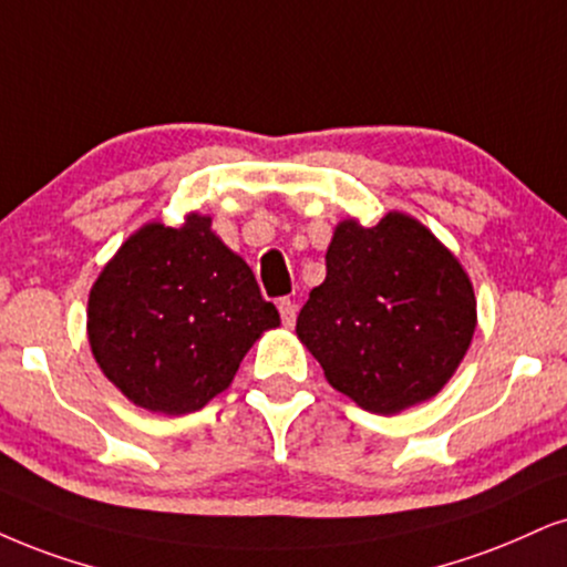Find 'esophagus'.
Returning <instances> with one entry per match:
<instances>
[{
  "label": "esophagus",
  "mask_w": 567,
  "mask_h": 567,
  "mask_svg": "<svg viewBox=\"0 0 567 567\" xmlns=\"http://www.w3.org/2000/svg\"><path fill=\"white\" fill-rule=\"evenodd\" d=\"M278 312H281L284 326H295L297 320V305L291 299H278Z\"/></svg>",
  "instance_id": "34e87169"
}]
</instances>
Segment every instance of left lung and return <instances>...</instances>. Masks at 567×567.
<instances>
[{
  "instance_id": "obj_1",
  "label": "left lung",
  "mask_w": 567,
  "mask_h": 567,
  "mask_svg": "<svg viewBox=\"0 0 567 567\" xmlns=\"http://www.w3.org/2000/svg\"><path fill=\"white\" fill-rule=\"evenodd\" d=\"M476 331V295L457 257L423 223L341 220L326 281L310 291L297 337L328 383L362 410L394 415L436 396Z\"/></svg>"
}]
</instances>
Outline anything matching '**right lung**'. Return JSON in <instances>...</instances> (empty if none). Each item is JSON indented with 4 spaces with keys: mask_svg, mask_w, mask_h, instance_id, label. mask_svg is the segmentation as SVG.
Masks as SVG:
<instances>
[{
    "mask_svg": "<svg viewBox=\"0 0 567 567\" xmlns=\"http://www.w3.org/2000/svg\"><path fill=\"white\" fill-rule=\"evenodd\" d=\"M209 226L197 213L181 228L146 223L91 286V352L144 410H202L230 386L262 331L281 323L249 265Z\"/></svg>",
    "mask_w": 567,
    "mask_h": 567,
    "instance_id": "add662e5",
    "label": "right lung"
}]
</instances>
